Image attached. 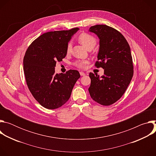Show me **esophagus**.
<instances>
[{"label": "esophagus", "mask_w": 156, "mask_h": 156, "mask_svg": "<svg viewBox=\"0 0 156 156\" xmlns=\"http://www.w3.org/2000/svg\"><path fill=\"white\" fill-rule=\"evenodd\" d=\"M80 74L81 76H84L85 75V73L84 72H80Z\"/></svg>", "instance_id": "1"}]
</instances>
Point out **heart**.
<instances>
[{
    "instance_id": "b5f03b06",
    "label": "heart",
    "mask_w": 156,
    "mask_h": 156,
    "mask_svg": "<svg viewBox=\"0 0 156 156\" xmlns=\"http://www.w3.org/2000/svg\"><path fill=\"white\" fill-rule=\"evenodd\" d=\"M79 41L87 49L90 48L93 49L96 44V39H95V37L87 33H82L79 37ZM71 50L72 44L69 43L67 46V48H66V51H67L68 53H69L70 52ZM86 63V61L80 60L75 62V65L78 68H84Z\"/></svg>"
}]
</instances>
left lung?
I'll return each mask as SVG.
<instances>
[{
    "mask_svg": "<svg viewBox=\"0 0 156 156\" xmlns=\"http://www.w3.org/2000/svg\"><path fill=\"white\" fill-rule=\"evenodd\" d=\"M89 31L99 39V49L95 66L104 69V75L90 73L88 89L91 98L103 105H110L121 98L133 75V65L129 44L115 29L105 25L91 27Z\"/></svg>",
    "mask_w": 156,
    "mask_h": 156,
    "instance_id": "left-lung-1",
    "label": "left lung"
}]
</instances>
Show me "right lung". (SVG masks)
<instances>
[{"instance_id":"add662e5","label":"right lung","mask_w":156,"mask_h":156,"mask_svg":"<svg viewBox=\"0 0 156 156\" xmlns=\"http://www.w3.org/2000/svg\"><path fill=\"white\" fill-rule=\"evenodd\" d=\"M78 28L50 31L41 35L28 47L24 58L23 70L27 84L34 99L44 107L55 109L69 99L78 71L55 73L57 62L65 57L68 43Z\"/></svg>"}]
</instances>
